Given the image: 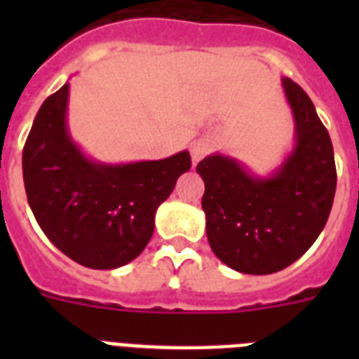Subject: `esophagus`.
Here are the masks:
<instances>
[{
	"label": "esophagus",
	"mask_w": 359,
	"mask_h": 359,
	"mask_svg": "<svg viewBox=\"0 0 359 359\" xmlns=\"http://www.w3.org/2000/svg\"><path fill=\"white\" fill-rule=\"evenodd\" d=\"M208 151H210V143L208 140H196L194 143L190 145V154H191V160L194 163H197L199 160L207 156Z\"/></svg>",
	"instance_id": "obj_1"
}]
</instances>
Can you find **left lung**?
I'll return each mask as SVG.
<instances>
[{
    "instance_id": "left-lung-1",
    "label": "left lung",
    "mask_w": 359,
    "mask_h": 359,
    "mask_svg": "<svg viewBox=\"0 0 359 359\" xmlns=\"http://www.w3.org/2000/svg\"><path fill=\"white\" fill-rule=\"evenodd\" d=\"M281 87L294 141L279 165L257 175L222 152L197 163L208 244L224 264L251 276L279 272L311 248L328 222L337 184L332 140L311 98L290 78H281Z\"/></svg>"
}]
</instances>
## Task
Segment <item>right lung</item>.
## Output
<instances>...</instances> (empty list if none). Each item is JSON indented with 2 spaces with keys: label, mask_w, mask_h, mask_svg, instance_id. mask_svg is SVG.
Masks as SVG:
<instances>
[{
  "label": "right lung",
  "mask_w": 359,
  "mask_h": 359,
  "mask_svg": "<svg viewBox=\"0 0 359 359\" xmlns=\"http://www.w3.org/2000/svg\"><path fill=\"white\" fill-rule=\"evenodd\" d=\"M69 93L67 81L44 100L27 135V203L59 251L81 266L114 270L145 250L158 207L190 171V152L128 163L93 160L70 135Z\"/></svg>",
  "instance_id": "right-lung-1"
}]
</instances>
